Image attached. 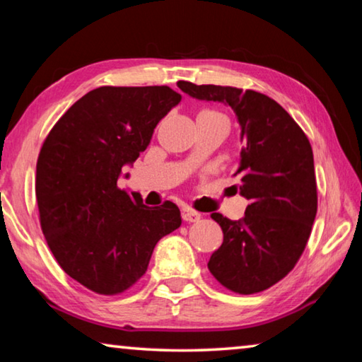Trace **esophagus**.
<instances>
[{
  "label": "esophagus",
  "instance_id": "1",
  "mask_svg": "<svg viewBox=\"0 0 362 362\" xmlns=\"http://www.w3.org/2000/svg\"><path fill=\"white\" fill-rule=\"evenodd\" d=\"M182 218L188 223H193V222H198V220L201 218V214L196 211H192V209H185L182 214Z\"/></svg>",
  "mask_w": 362,
  "mask_h": 362
}]
</instances>
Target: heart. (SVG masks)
Here are the masks:
<instances>
[{
    "label": "heart",
    "mask_w": 362,
    "mask_h": 362,
    "mask_svg": "<svg viewBox=\"0 0 362 362\" xmlns=\"http://www.w3.org/2000/svg\"><path fill=\"white\" fill-rule=\"evenodd\" d=\"M206 112H209V113H217V115H222V113H218V112H214V110H206Z\"/></svg>",
    "instance_id": "heart-1"
}]
</instances>
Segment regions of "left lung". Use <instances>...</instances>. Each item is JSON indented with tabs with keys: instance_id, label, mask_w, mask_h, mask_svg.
Listing matches in <instances>:
<instances>
[{
	"instance_id": "8db88e82",
	"label": "left lung",
	"mask_w": 362,
	"mask_h": 362,
	"mask_svg": "<svg viewBox=\"0 0 362 362\" xmlns=\"http://www.w3.org/2000/svg\"><path fill=\"white\" fill-rule=\"evenodd\" d=\"M199 100L225 102L241 126L240 193L249 204L240 220L214 212L223 243L207 268L231 292L257 293L286 278L311 235L317 189L313 150L292 116L276 100L231 86L179 81Z\"/></svg>"
}]
</instances>
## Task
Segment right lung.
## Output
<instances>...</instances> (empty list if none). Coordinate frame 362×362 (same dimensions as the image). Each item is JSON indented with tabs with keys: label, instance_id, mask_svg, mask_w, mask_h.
<instances>
[{
	"label": "right lung",
	"instance_id": "1",
	"mask_svg": "<svg viewBox=\"0 0 362 362\" xmlns=\"http://www.w3.org/2000/svg\"><path fill=\"white\" fill-rule=\"evenodd\" d=\"M182 95L169 86H102L62 115L40 150L35 192L42 235L86 289L118 296L144 276L153 249L182 223L174 203L148 207L118 187L124 164Z\"/></svg>",
	"mask_w": 362,
	"mask_h": 362
}]
</instances>
